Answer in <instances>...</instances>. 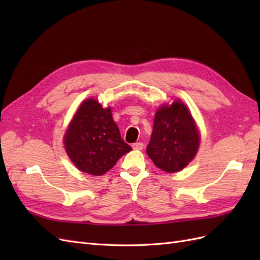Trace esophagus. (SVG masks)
<instances>
[{
	"label": "esophagus",
	"instance_id": "obj_1",
	"mask_svg": "<svg viewBox=\"0 0 260 260\" xmlns=\"http://www.w3.org/2000/svg\"><path fill=\"white\" fill-rule=\"evenodd\" d=\"M133 149H138V151H141L144 147V144L142 142H137V143H133L132 144Z\"/></svg>",
	"mask_w": 260,
	"mask_h": 260
}]
</instances>
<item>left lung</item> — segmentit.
I'll return each instance as SVG.
<instances>
[{"mask_svg": "<svg viewBox=\"0 0 260 260\" xmlns=\"http://www.w3.org/2000/svg\"><path fill=\"white\" fill-rule=\"evenodd\" d=\"M199 145L198 128L182 102L162 105L156 112L151 141L146 147L156 167L166 172L182 170L195 157Z\"/></svg>", "mask_w": 260, "mask_h": 260, "instance_id": "8db88e82", "label": "left lung"}]
</instances>
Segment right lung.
Returning <instances> with one entry per match:
<instances>
[{
    "mask_svg": "<svg viewBox=\"0 0 260 260\" xmlns=\"http://www.w3.org/2000/svg\"><path fill=\"white\" fill-rule=\"evenodd\" d=\"M64 143L76 167L94 176L104 175L132 149L121 139L112 109L103 108L93 99L84 101L77 111Z\"/></svg>",
    "mask_w": 260,
    "mask_h": 260,
    "instance_id": "add662e5",
    "label": "right lung"
}]
</instances>
